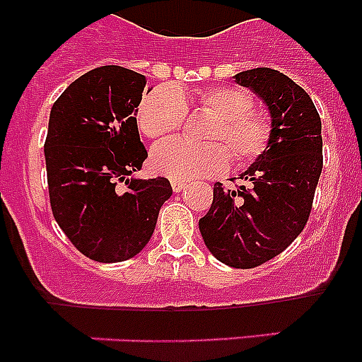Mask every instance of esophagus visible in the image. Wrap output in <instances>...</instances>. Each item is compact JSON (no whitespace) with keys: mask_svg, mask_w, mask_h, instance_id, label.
I'll return each mask as SVG.
<instances>
[{"mask_svg":"<svg viewBox=\"0 0 362 362\" xmlns=\"http://www.w3.org/2000/svg\"><path fill=\"white\" fill-rule=\"evenodd\" d=\"M172 190L175 192V194H179L181 190H185V187H187V183L185 181H179V179H172Z\"/></svg>","mask_w":362,"mask_h":362,"instance_id":"1","label":"esophagus"}]
</instances>
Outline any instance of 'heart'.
<instances>
[{
	"instance_id": "1",
	"label": "heart",
	"mask_w": 362,
	"mask_h": 362,
	"mask_svg": "<svg viewBox=\"0 0 362 362\" xmlns=\"http://www.w3.org/2000/svg\"><path fill=\"white\" fill-rule=\"evenodd\" d=\"M203 110L216 117L204 139H168L152 150L150 165L156 174L170 179L217 175L228 168L230 153L238 165H252L268 150L272 141V121L254 108V98L245 88L233 85L209 86L196 95ZM188 108L183 94L170 85L150 90L137 108V127L150 139H163L177 132L187 121Z\"/></svg>"
}]
</instances>
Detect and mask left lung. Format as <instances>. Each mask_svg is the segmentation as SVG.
<instances>
[{"instance_id":"8db88e82","label":"left lung","mask_w":362,"mask_h":362,"mask_svg":"<svg viewBox=\"0 0 362 362\" xmlns=\"http://www.w3.org/2000/svg\"><path fill=\"white\" fill-rule=\"evenodd\" d=\"M235 81L264 99L274 134L267 152L241 175L250 187L214 185L199 230L221 263L246 270L286 250L308 223L322 170V137L317 108L288 76L261 66L239 72Z\"/></svg>"}]
</instances>
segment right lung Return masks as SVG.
<instances>
[{
	"label": "right lung",
	"instance_id": "1",
	"mask_svg": "<svg viewBox=\"0 0 362 362\" xmlns=\"http://www.w3.org/2000/svg\"><path fill=\"white\" fill-rule=\"evenodd\" d=\"M146 78L117 65L83 74L56 99L45 139L52 216L83 255L119 263L145 248L166 177L132 179L148 158L136 112Z\"/></svg>",
	"mask_w": 362,
	"mask_h": 362
}]
</instances>
